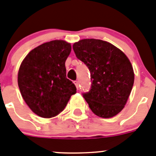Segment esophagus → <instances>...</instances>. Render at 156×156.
Here are the masks:
<instances>
[{
  "instance_id": "obj_1",
  "label": "esophagus",
  "mask_w": 156,
  "mask_h": 156,
  "mask_svg": "<svg viewBox=\"0 0 156 156\" xmlns=\"http://www.w3.org/2000/svg\"><path fill=\"white\" fill-rule=\"evenodd\" d=\"M74 83H75V86H76L77 89H78V88H79V82H78V81H74Z\"/></svg>"
}]
</instances>
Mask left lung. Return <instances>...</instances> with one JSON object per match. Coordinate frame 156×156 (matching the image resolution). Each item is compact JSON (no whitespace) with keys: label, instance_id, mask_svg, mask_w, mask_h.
Here are the masks:
<instances>
[{"label":"left lung","instance_id":"obj_1","mask_svg":"<svg viewBox=\"0 0 156 156\" xmlns=\"http://www.w3.org/2000/svg\"><path fill=\"white\" fill-rule=\"evenodd\" d=\"M73 50L90 71L91 88L82 95L91 110L102 118L118 114L126 105L134 81L127 56L111 43L95 39L75 43Z\"/></svg>","mask_w":156,"mask_h":156}]
</instances>
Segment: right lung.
Here are the masks:
<instances>
[{
    "mask_svg": "<svg viewBox=\"0 0 156 156\" xmlns=\"http://www.w3.org/2000/svg\"><path fill=\"white\" fill-rule=\"evenodd\" d=\"M71 50L70 43L53 40L29 52L20 65L18 85L31 110L43 118L62 112L76 87L66 78L65 61Z\"/></svg>",
    "mask_w": 156,
    "mask_h": 156,
    "instance_id": "1",
    "label": "right lung"
}]
</instances>
